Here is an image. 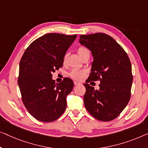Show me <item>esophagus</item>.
Returning <instances> with one entry per match:
<instances>
[{"instance_id":"esophagus-1","label":"esophagus","mask_w":148,"mask_h":148,"mask_svg":"<svg viewBox=\"0 0 148 148\" xmlns=\"http://www.w3.org/2000/svg\"><path fill=\"white\" fill-rule=\"evenodd\" d=\"M74 84L75 86H78V85H80V84H81L80 82H77V81H74Z\"/></svg>"}]
</instances>
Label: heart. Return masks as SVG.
Segmentation results:
<instances>
[{"mask_svg": "<svg viewBox=\"0 0 148 148\" xmlns=\"http://www.w3.org/2000/svg\"><path fill=\"white\" fill-rule=\"evenodd\" d=\"M77 52H78V54L79 56L81 58H82L84 56L88 55V54H90V52H89L88 49L85 46H80L77 49ZM68 57V53H66L64 56L63 58V62L65 63L66 61V58ZM86 74V70H78V69H74L72 70L71 72H70V76L74 80H82L85 78Z\"/></svg>", "mask_w": 148, "mask_h": 148, "instance_id": "heart-1", "label": "heart"}]
</instances>
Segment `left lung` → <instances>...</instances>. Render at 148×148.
Masks as SVG:
<instances>
[{
  "mask_svg": "<svg viewBox=\"0 0 148 148\" xmlns=\"http://www.w3.org/2000/svg\"><path fill=\"white\" fill-rule=\"evenodd\" d=\"M79 41L93 56L91 73L84 84L85 107L98 120L115 119L131 97L133 75L130 58L115 39L105 33L80 35ZM99 79L101 82L99 90L87 84Z\"/></svg>",
  "mask_w": 148,
  "mask_h": 148,
  "instance_id": "1",
  "label": "left lung"
}]
</instances>
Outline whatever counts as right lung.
I'll return each instance as SVG.
<instances>
[{"instance_id":"right-lung-1","label":"right lung","mask_w":148,"mask_h":148,"mask_svg":"<svg viewBox=\"0 0 148 148\" xmlns=\"http://www.w3.org/2000/svg\"><path fill=\"white\" fill-rule=\"evenodd\" d=\"M76 37L45 34L33 41L21 59L18 84L23 103L39 121H53L65 111L66 97L73 89L74 82L65 78L58 84L51 73L62 67L64 56Z\"/></svg>"}]
</instances>
